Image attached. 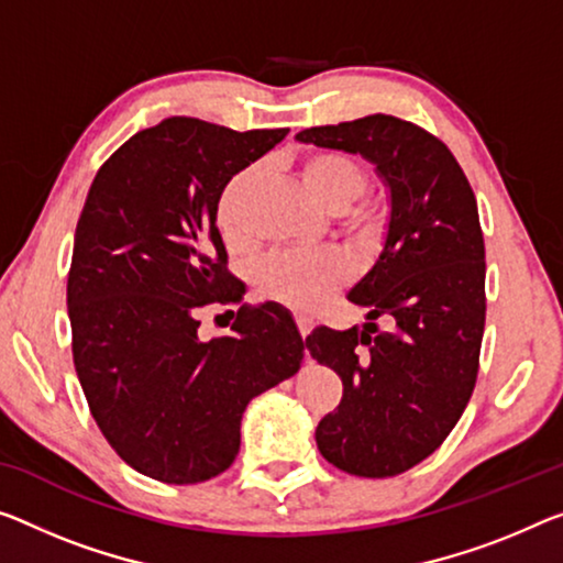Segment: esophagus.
Listing matches in <instances>:
<instances>
[{
  "label": "esophagus",
  "instance_id": "1",
  "mask_svg": "<svg viewBox=\"0 0 563 563\" xmlns=\"http://www.w3.org/2000/svg\"><path fill=\"white\" fill-rule=\"evenodd\" d=\"M297 330L301 336H307L311 332V322L307 317H297Z\"/></svg>",
  "mask_w": 563,
  "mask_h": 563
}]
</instances>
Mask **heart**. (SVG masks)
<instances>
[{
  "mask_svg": "<svg viewBox=\"0 0 563 563\" xmlns=\"http://www.w3.org/2000/svg\"><path fill=\"white\" fill-rule=\"evenodd\" d=\"M262 166H246L227 180L216 203V221L231 246L254 244L252 201L262 184ZM307 194L330 213H340V229L362 254L377 252L387 233V209L367 191V170L342 151H311L299 163ZM347 262L336 252L274 254L258 264L256 287L264 297L294 311H311L347 282Z\"/></svg>",
  "mask_w": 563,
  "mask_h": 563,
  "instance_id": "heart-1",
  "label": "heart"
}]
</instances>
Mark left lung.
Returning a JSON list of instances; mask_svg holds the SVG:
<instances>
[{
  "label": "left lung",
  "instance_id": "obj_1",
  "mask_svg": "<svg viewBox=\"0 0 563 563\" xmlns=\"http://www.w3.org/2000/svg\"><path fill=\"white\" fill-rule=\"evenodd\" d=\"M360 153L387 180L390 231L377 264L350 291L385 330L317 327L305 347L342 377V400L317 426L327 461L390 478L435 453L468 405L486 330V244L461 163L438 135L395 115L297 133Z\"/></svg>",
  "mask_w": 563,
  "mask_h": 563
}]
</instances>
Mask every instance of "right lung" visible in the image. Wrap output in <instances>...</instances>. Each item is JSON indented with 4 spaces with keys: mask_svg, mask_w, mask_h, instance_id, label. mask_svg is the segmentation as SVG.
Returning a JSON list of instances; mask_svg holds the SVG:
<instances>
[{
    "mask_svg": "<svg viewBox=\"0 0 563 563\" xmlns=\"http://www.w3.org/2000/svg\"><path fill=\"white\" fill-rule=\"evenodd\" d=\"M287 133L168 118L120 145L85 198L67 274L75 372L112 451L148 478L227 471L249 400L305 357L287 311L241 305L216 227L227 180ZM206 306L238 309L229 335L197 336Z\"/></svg>",
    "mask_w": 563,
    "mask_h": 563,
    "instance_id": "obj_1",
    "label": "right lung"
}]
</instances>
